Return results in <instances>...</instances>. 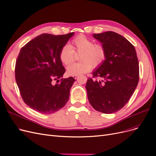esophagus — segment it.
<instances>
[{"instance_id":"34e87169","label":"esophagus","mask_w":156,"mask_h":156,"mask_svg":"<svg viewBox=\"0 0 156 156\" xmlns=\"http://www.w3.org/2000/svg\"><path fill=\"white\" fill-rule=\"evenodd\" d=\"M77 77H78L77 76H73V78H74L75 79H76L77 78Z\"/></svg>"}]
</instances>
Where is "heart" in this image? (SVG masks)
Listing matches in <instances>:
<instances>
[{"label": "heart", "instance_id": "b5f03b06", "mask_svg": "<svg viewBox=\"0 0 156 156\" xmlns=\"http://www.w3.org/2000/svg\"><path fill=\"white\" fill-rule=\"evenodd\" d=\"M75 54H79V63H74L67 67V73L70 76L88 72L92 66L98 68L106 59V51L101 44H95L93 41L84 35L75 38L71 44L62 47L59 52V59L65 65H69L74 61Z\"/></svg>", "mask_w": 156, "mask_h": 156}]
</instances>
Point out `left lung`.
I'll list each match as a JSON object with an SVG mask.
<instances>
[{"label": "left lung", "instance_id": "left-lung-1", "mask_svg": "<svg viewBox=\"0 0 156 156\" xmlns=\"http://www.w3.org/2000/svg\"><path fill=\"white\" fill-rule=\"evenodd\" d=\"M93 36L105 47L106 59L87 80L88 98L95 110L113 113L125 106L138 86V57L132 43L119 34L107 31Z\"/></svg>", "mask_w": 156, "mask_h": 156}]
</instances>
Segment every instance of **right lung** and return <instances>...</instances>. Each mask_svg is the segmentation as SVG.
<instances>
[{
    "mask_svg": "<svg viewBox=\"0 0 156 156\" xmlns=\"http://www.w3.org/2000/svg\"><path fill=\"white\" fill-rule=\"evenodd\" d=\"M43 33L20 50L15 65V79L23 102L42 114H52L63 108L75 80L61 79L65 68L59 59L61 49L73 35ZM57 80L59 83L53 81Z\"/></svg>",
    "mask_w": 156,
    "mask_h": 156,
    "instance_id": "right-lung-1",
    "label": "right lung"
}]
</instances>
